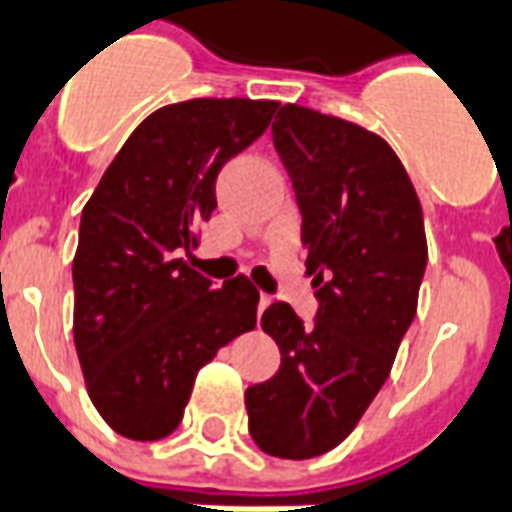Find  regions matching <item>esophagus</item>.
I'll return each mask as SVG.
<instances>
[{
  "label": "esophagus",
  "instance_id": "esophagus-1",
  "mask_svg": "<svg viewBox=\"0 0 512 512\" xmlns=\"http://www.w3.org/2000/svg\"><path fill=\"white\" fill-rule=\"evenodd\" d=\"M268 304H271V295L263 293V295H260V304H257V309H260V312H263V309H266Z\"/></svg>",
  "mask_w": 512,
  "mask_h": 512
}]
</instances>
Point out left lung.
Here are the masks:
<instances>
[{
	"label": "left lung",
	"instance_id": "left-lung-1",
	"mask_svg": "<svg viewBox=\"0 0 512 512\" xmlns=\"http://www.w3.org/2000/svg\"><path fill=\"white\" fill-rule=\"evenodd\" d=\"M271 130L304 217L320 309L314 325L282 301L263 312L282 366L246 388V415L257 448L298 461L344 442L388 380L418 312L429 246L418 192L388 140L293 102Z\"/></svg>",
	"mask_w": 512,
	"mask_h": 512
}]
</instances>
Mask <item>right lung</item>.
I'll return each instance as SVG.
<instances>
[{
  "label": "right lung",
  "mask_w": 512,
  "mask_h": 512,
  "mask_svg": "<svg viewBox=\"0 0 512 512\" xmlns=\"http://www.w3.org/2000/svg\"><path fill=\"white\" fill-rule=\"evenodd\" d=\"M276 100L198 97L140 121L81 214L73 260V336L89 399L116 434L168 437L195 377L257 325L260 293L238 274L222 287L187 266L222 165L255 143Z\"/></svg>",
  "instance_id": "right-lung-1"
}]
</instances>
